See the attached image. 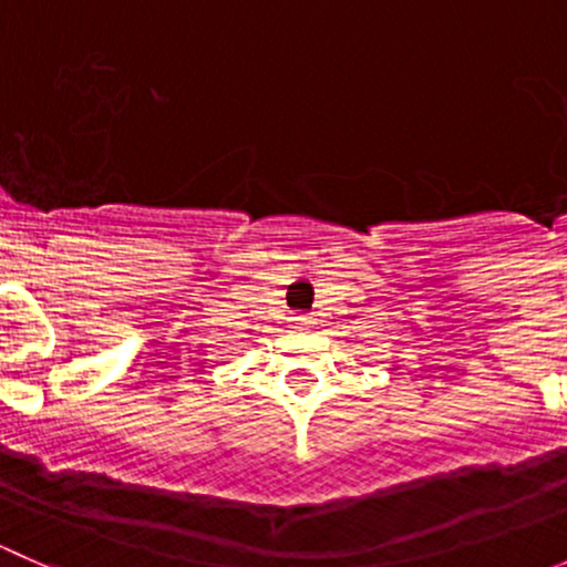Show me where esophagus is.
I'll return each mask as SVG.
<instances>
[{
  "instance_id": "1",
  "label": "esophagus",
  "mask_w": 567,
  "mask_h": 567,
  "mask_svg": "<svg viewBox=\"0 0 567 567\" xmlns=\"http://www.w3.org/2000/svg\"><path fill=\"white\" fill-rule=\"evenodd\" d=\"M293 320H296V329H305L307 320H310V318H307V316H299V318H293Z\"/></svg>"
}]
</instances>
